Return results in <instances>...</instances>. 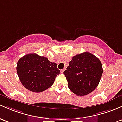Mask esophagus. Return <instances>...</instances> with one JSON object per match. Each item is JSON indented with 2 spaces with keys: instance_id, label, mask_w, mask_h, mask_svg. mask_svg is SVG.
<instances>
[{
  "instance_id": "esophagus-1",
  "label": "esophagus",
  "mask_w": 122,
  "mask_h": 122,
  "mask_svg": "<svg viewBox=\"0 0 122 122\" xmlns=\"http://www.w3.org/2000/svg\"><path fill=\"white\" fill-rule=\"evenodd\" d=\"M65 70V68H63V69H62V70H61V73H63L64 71Z\"/></svg>"
}]
</instances>
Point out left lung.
I'll list each match as a JSON object with an SVG mask.
<instances>
[{
  "instance_id": "1",
  "label": "left lung",
  "mask_w": 122,
  "mask_h": 122,
  "mask_svg": "<svg viewBox=\"0 0 122 122\" xmlns=\"http://www.w3.org/2000/svg\"><path fill=\"white\" fill-rule=\"evenodd\" d=\"M102 73L101 61L88 52L74 56L64 72L68 88L73 93L81 97L86 95L95 89Z\"/></svg>"
}]
</instances>
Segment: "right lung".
I'll return each mask as SVG.
<instances>
[{
    "mask_svg": "<svg viewBox=\"0 0 122 122\" xmlns=\"http://www.w3.org/2000/svg\"><path fill=\"white\" fill-rule=\"evenodd\" d=\"M16 70L23 85L33 92H43L49 88L60 73L57 64L36 53L20 58Z\"/></svg>",
    "mask_w": 122,
    "mask_h": 122,
    "instance_id": "1",
    "label": "right lung"
}]
</instances>
